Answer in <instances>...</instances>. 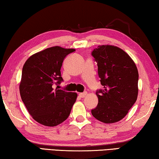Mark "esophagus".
Here are the masks:
<instances>
[{
  "instance_id": "1",
  "label": "esophagus",
  "mask_w": 159,
  "mask_h": 159,
  "mask_svg": "<svg viewBox=\"0 0 159 159\" xmlns=\"http://www.w3.org/2000/svg\"><path fill=\"white\" fill-rule=\"evenodd\" d=\"M86 95H87V93H86V92L81 93H79V97H80V98H83L84 97L86 96Z\"/></svg>"
}]
</instances>
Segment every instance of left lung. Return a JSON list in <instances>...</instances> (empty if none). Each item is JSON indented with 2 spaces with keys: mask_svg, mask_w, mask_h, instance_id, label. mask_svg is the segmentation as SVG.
<instances>
[{
  "mask_svg": "<svg viewBox=\"0 0 159 159\" xmlns=\"http://www.w3.org/2000/svg\"><path fill=\"white\" fill-rule=\"evenodd\" d=\"M91 55L97 62L99 81L104 87L96 91L98 104L91 113L103 123L119 121L138 98V69L125 51L113 45H99Z\"/></svg>",
  "mask_w": 159,
  "mask_h": 159,
  "instance_id": "obj_1",
  "label": "left lung"
}]
</instances>
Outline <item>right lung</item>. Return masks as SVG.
Returning <instances> with one entry per match:
<instances>
[{"label":"right lung","instance_id":"right-lung-1","mask_svg":"<svg viewBox=\"0 0 159 159\" xmlns=\"http://www.w3.org/2000/svg\"><path fill=\"white\" fill-rule=\"evenodd\" d=\"M75 49L55 46L31 56L24 64L20 92L21 100L35 120L45 126H56L69 117L76 102V93L56 88L63 81L61 67Z\"/></svg>","mask_w":159,"mask_h":159}]
</instances>
